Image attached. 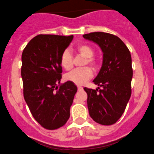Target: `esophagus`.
Instances as JSON below:
<instances>
[{"label":"esophagus","instance_id":"34e87169","mask_svg":"<svg viewBox=\"0 0 154 154\" xmlns=\"http://www.w3.org/2000/svg\"><path fill=\"white\" fill-rule=\"evenodd\" d=\"M77 90H79V91H81V90H83V87H82V86H77Z\"/></svg>","mask_w":154,"mask_h":154}]
</instances>
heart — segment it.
<instances>
[{
    "instance_id": "1",
    "label": "heart",
    "mask_w": 154,
    "mask_h": 154,
    "mask_svg": "<svg viewBox=\"0 0 154 154\" xmlns=\"http://www.w3.org/2000/svg\"><path fill=\"white\" fill-rule=\"evenodd\" d=\"M76 51L82 56L86 57L84 61V65L90 64L93 69H98V61L94 57L95 50L92 46L89 44H81L76 48ZM60 64L63 69L65 70H70L73 66V57L69 50L65 51L61 54L60 58ZM93 76L92 69L90 67H84L82 69H77L68 72L64 76V79L68 82H72L75 85H83L84 83L90 80Z\"/></svg>"
}]
</instances>
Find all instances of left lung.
<instances>
[{
	"label": "left lung",
	"mask_w": 154,
	"mask_h": 154,
	"mask_svg": "<svg viewBox=\"0 0 154 154\" xmlns=\"http://www.w3.org/2000/svg\"><path fill=\"white\" fill-rule=\"evenodd\" d=\"M83 37L97 43L103 52V65L93 81L99 87L84 88L89 113L96 123L111 125L121 117L131 97V54L119 37L109 33H89Z\"/></svg>",
	"instance_id": "1"
}]
</instances>
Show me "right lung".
<instances>
[{"label": "right lung", "instance_id": "add662e5", "mask_svg": "<svg viewBox=\"0 0 154 154\" xmlns=\"http://www.w3.org/2000/svg\"><path fill=\"white\" fill-rule=\"evenodd\" d=\"M72 38L73 35H38L22 51L23 96L35 120L48 130L66 124L77 93L72 82L58 86L62 77L60 58Z\"/></svg>", "mask_w": 154, "mask_h": 154}]
</instances>
